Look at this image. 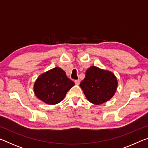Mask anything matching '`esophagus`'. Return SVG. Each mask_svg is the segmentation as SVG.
<instances>
[{
    "mask_svg": "<svg viewBox=\"0 0 148 148\" xmlns=\"http://www.w3.org/2000/svg\"><path fill=\"white\" fill-rule=\"evenodd\" d=\"M74 82H75V84H76V85H79V81L78 79L75 80Z\"/></svg>",
    "mask_w": 148,
    "mask_h": 148,
    "instance_id": "34e87169",
    "label": "esophagus"
}]
</instances>
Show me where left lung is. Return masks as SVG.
<instances>
[{
  "label": "left lung",
  "instance_id": "8db88e82",
  "mask_svg": "<svg viewBox=\"0 0 148 148\" xmlns=\"http://www.w3.org/2000/svg\"><path fill=\"white\" fill-rule=\"evenodd\" d=\"M117 86V78L113 73L93 66L87 70L86 77L80 83L86 98L94 104H101L110 100Z\"/></svg>",
  "mask_w": 148,
  "mask_h": 148
}]
</instances>
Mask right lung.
I'll return each mask as SVG.
<instances>
[{"instance_id": "right-lung-1", "label": "right lung", "mask_w": 148, "mask_h": 148, "mask_svg": "<svg viewBox=\"0 0 148 148\" xmlns=\"http://www.w3.org/2000/svg\"><path fill=\"white\" fill-rule=\"evenodd\" d=\"M74 86V82L66 76L63 70L56 67L38 77L34 90L40 100L48 104H56L62 101Z\"/></svg>"}]
</instances>
